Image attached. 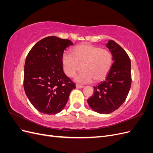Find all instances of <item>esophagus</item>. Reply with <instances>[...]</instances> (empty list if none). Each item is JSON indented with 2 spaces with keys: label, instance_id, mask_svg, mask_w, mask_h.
I'll use <instances>...</instances> for the list:
<instances>
[{
  "label": "esophagus",
  "instance_id": "34e87169",
  "mask_svg": "<svg viewBox=\"0 0 153 153\" xmlns=\"http://www.w3.org/2000/svg\"><path fill=\"white\" fill-rule=\"evenodd\" d=\"M76 87L77 88V89H81V88L84 87V86H83V85H78V84H76Z\"/></svg>",
  "mask_w": 153,
  "mask_h": 153
}]
</instances>
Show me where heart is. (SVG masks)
I'll list each match as a JSON object with an SVG mask.
<instances>
[{"label": "heart", "mask_w": 153, "mask_h": 153, "mask_svg": "<svg viewBox=\"0 0 153 153\" xmlns=\"http://www.w3.org/2000/svg\"><path fill=\"white\" fill-rule=\"evenodd\" d=\"M63 70L72 77L82 69L75 77L76 81L89 83L100 82L108 75L112 66V55L109 50L89 44H81L74 48L72 54L64 53L62 56Z\"/></svg>", "instance_id": "heart-1"}]
</instances>
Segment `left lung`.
I'll use <instances>...</instances> for the list:
<instances>
[{
    "instance_id": "left-lung-1",
    "label": "left lung",
    "mask_w": 153,
    "mask_h": 153,
    "mask_svg": "<svg viewBox=\"0 0 153 153\" xmlns=\"http://www.w3.org/2000/svg\"><path fill=\"white\" fill-rule=\"evenodd\" d=\"M106 47L114 61L105 80L94 87V94L87 102L99 114H108L121 106L126 100L131 84V61L127 53L114 41Z\"/></svg>"
}]
</instances>
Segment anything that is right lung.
<instances>
[{"label":"right lung","mask_w":153,"mask_h":153,"mask_svg":"<svg viewBox=\"0 0 153 153\" xmlns=\"http://www.w3.org/2000/svg\"><path fill=\"white\" fill-rule=\"evenodd\" d=\"M70 40L48 36L30 50L24 67V87L31 104L45 114H56L66 106L75 84L63 71L62 56Z\"/></svg>","instance_id":"obj_1"}]
</instances>
